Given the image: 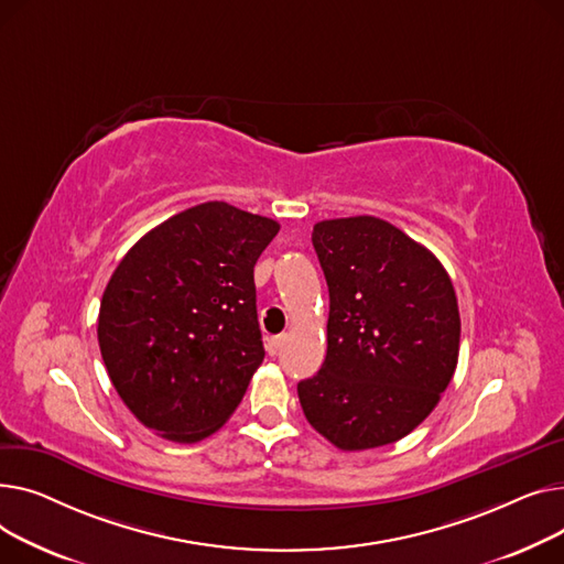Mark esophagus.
<instances>
[{"label": "esophagus", "mask_w": 564, "mask_h": 564, "mask_svg": "<svg viewBox=\"0 0 564 564\" xmlns=\"http://www.w3.org/2000/svg\"><path fill=\"white\" fill-rule=\"evenodd\" d=\"M284 341H286V337H284V335H278V337L267 339V350H269V355H273V357H275V355L282 350Z\"/></svg>", "instance_id": "obj_1"}]
</instances>
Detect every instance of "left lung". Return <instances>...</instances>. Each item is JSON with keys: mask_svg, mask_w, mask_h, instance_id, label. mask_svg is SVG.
Wrapping results in <instances>:
<instances>
[{"mask_svg": "<svg viewBox=\"0 0 564 564\" xmlns=\"http://www.w3.org/2000/svg\"><path fill=\"white\" fill-rule=\"evenodd\" d=\"M329 291L327 355L297 399L341 451L393 444L435 410L459 352V312L440 259L376 216L314 225Z\"/></svg>", "mask_w": 564, "mask_h": 564, "instance_id": "left-lung-1", "label": "left lung"}]
</instances>
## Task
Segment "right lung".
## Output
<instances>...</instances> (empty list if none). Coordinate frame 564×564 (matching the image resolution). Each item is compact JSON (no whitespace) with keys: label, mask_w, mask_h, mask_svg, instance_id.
Instances as JSON below:
<instances>
[{"label":"right lung","mask_w":564,"mask_h":564,"mask_svg":"<svg viewBox=\"0 0 564 564\" xmlns=\"http://www.w3.org/2000/svg\"><path fill=\"white\" fill-rule=\"evenodd\" d=\"M280 225L195 205L131 246L99 305L109 378L145 427L193 444L231 416L263 361L254 263Z\"/></svg>","instance_id":"obj_1"}]
</instances>
